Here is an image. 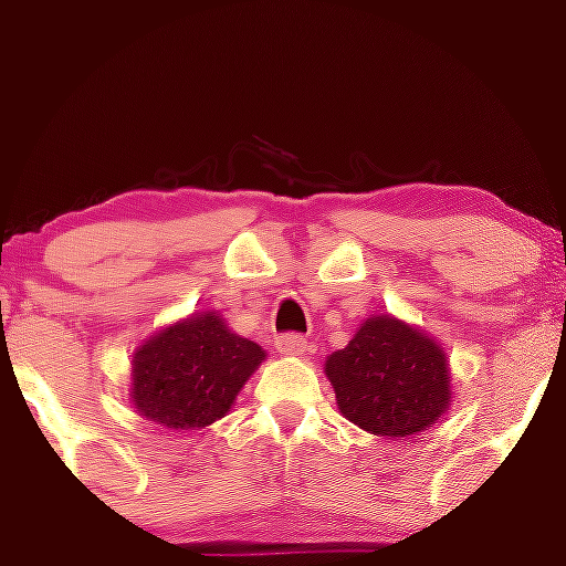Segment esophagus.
Segmentation results:
<instances>
[{
  "instance_id": "obj_1",
  "label": "esophagus",
  "mask_w": 566,
  "mask_h": 566,
  "mask_svg": "<svg viewBox=\"0 0 566 566\" xmlns=\"http://www.w3.org/2000/svg\"><path fill=\"white\" fill-rule=\"evenodd\" d=\"M275 350L283 356H301L306 350V337L298 333H283L275 337Z\"/></svg>"
}]
</instances>
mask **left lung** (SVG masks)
<instances>
[{"label": "left lung", "instance_id": "left-lung-1", "mask_svg": "<svg viewBox=\"0 0 566 566\" xmlns=\"http://www.w3.org/2000/svg\"><path fill=\"white\" fill-rule=\"evenodd\" d=\"M325 374L340 413L374 437H410L429 429L452 402L450 366L437 340L390 314H374Z\"/></svg>", "mask_w": 566, "mask_h": 566}]
</instances>
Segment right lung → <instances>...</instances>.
<instances>
[{
    "label": "right lung",
    "mask_w": 566,
    "mask_h": 566,
    "mask_svg": "<svg viewBox=\"0 0 566 566\" xmlns=\"http://www.w3.org/2000/svg\"><path fill=\"white\" fill-rule=\"evenodd\" d=\"M265 350L226 327L216 312L174 322L132 356L129 400L168 429H202L229 413Z\"/></svg>",
    "instance_id": "right-lung-1"
}]
</instances>
